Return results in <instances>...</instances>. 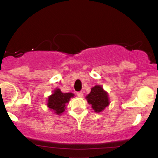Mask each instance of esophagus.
Here are the masks:
<instances>
[{"mask_svg":"<svg viewBox=\"0 0 158 158\" xmlns=\"http://www.w3.org/2000/svg\"><path fill=\"white\" fill-rule=\"evenodd\" d=\"M76 95H77L79 97H82V96H83V92H78L77 93H76Z\"/></svg>","mask_w":158,"mask_h":158,"instance_id":"34e87169","label":"esophagus"}]
</instances>
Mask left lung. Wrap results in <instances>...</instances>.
Segmentation results:
<instances>
[{"mask_svg": "<svg viewBox=\"0 0 158 158\" xmlns=\"http://www.w3.org/2000/svg\"><path fill=\"white\" fill-rule=\"evenodd\" d=\"M85 98L89 104L92 106V109L96 113L102 112L110 104L109 94L100 85L92 87L90 93L86 95Z\"/></svg>", "mask_w": 158, "mask_h": 158, "instance_id": "1", "label": "left lung"}]
</instances>
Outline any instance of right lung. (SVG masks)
<instances>
[{"label": "right lung", "mask_w": 158, "mask_h": 158, "mask_svg": "<svg viewBox=\"0 0 158 158\" xmlns=\"http://www.w3.org/2000/svg\"><path fill=\"white\" fill-rule=\"evenodd\" d=\"M74 94L72 92L64 93L62 92L60 89L56 88L53 91L52 95L48 97L47 100V107L54 114L61 115L66 109V105L69 102L70 98L74 97Z\"/></svg>", "instance_id": "obj_1"}]
</instances>
